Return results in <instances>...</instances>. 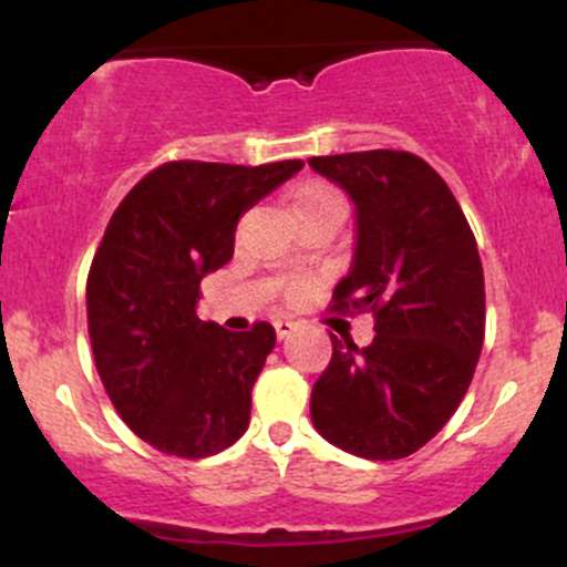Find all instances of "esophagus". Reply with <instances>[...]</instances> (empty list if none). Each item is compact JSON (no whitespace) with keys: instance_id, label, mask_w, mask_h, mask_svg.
<instances>
[{"instance_id":"34e87169","label":"esophagus","mask_w":567,"mask_h":567,"mask_svg":"<svg viewBox=\"0 0 567 567\" xmlns=\"http://www.w3.org/2000/svg\"><path fill=\"white\" fill-rule=\"evenodd\" d=\"M275 330H277V338L279 341H282V338H288L292 330H296V322H290V320H277L275 322Z\"/></svg>"}]
</instances>
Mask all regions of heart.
Masks as SVG:
<instances>
[{
	"label": "heart",
	"mask_w": 567,
	"mask_h": 567,
	"mask_svg": "<svg viewBox=\"0 0 567 567\" xmlns=\"http://www.w3.org/2000/svg\"><path fill=\"white\" fill-rule=\"evenodd\" d=\"M292 216H311V213H333L341 216L347 213V202L336 186L324 184V181H306L292 192L290 197Z\"/></svg>",
	"instance_id": "1"
}]
</instances>
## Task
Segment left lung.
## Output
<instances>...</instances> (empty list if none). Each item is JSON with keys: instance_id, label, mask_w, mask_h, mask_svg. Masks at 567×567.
<instances>
[{"instance_id": "obj_1", "label": "left lung", "mask_w": 567, "mask_h": 567, "mask_svg": "<svg viewBox=\"0 0 567 567\" xmlns=\"http://www.w3.org/2000/svg\"><path fill=\"white\" fill-rule=\"evenodd\" d=\"M354 205V256L333 309L373 311L368 347L333 336L311 389V424L370 461L424 447L470 389L485 338L477 243L445 181L408 152L311 157Z\"/></svg>"}]
</instances>
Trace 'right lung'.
Wrapping results in <instances>:
<instances>
[{"label":"right lung","mask_w":567,"mask_h":567,"mask_svg":"<svg viewBox=\"0 0 567 567\" xmlns=\"http://www.w3.org/2000/svg\"><path fill=\"white\" fill-rule=\"evenodd\" d=\"M301 167L167 162L109 220L87 277L90 343L116 413L159 453L205 458L250 424L275 328L231 333L202 322L199 282L231 261L239 216Z\"/></svg>","instance_id":"1"}]
</instances>
